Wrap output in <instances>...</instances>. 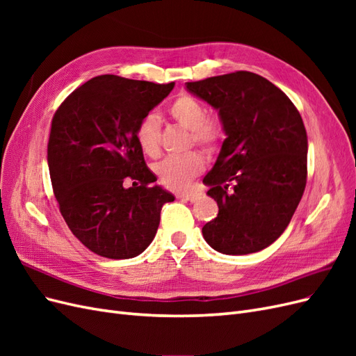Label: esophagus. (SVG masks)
Returning a JSON list of instances; mask_svg holds the SVG:
<instances>
[{"label":"esophagus","mask_w":356,"mask_h":356,"mask_svg":"<svg viewBox=\"0 0 356 356\" xmlns=\"http://www.w3.org/2000/svg\"><path fill=\"white\" fill-rule=\"evenodd\" d=\"M177 197L182 199V200H188V202H196L200 197V193L182 191V193H177Z\"/></svg>","instance_id":"esophagus-1"}]
</instances>
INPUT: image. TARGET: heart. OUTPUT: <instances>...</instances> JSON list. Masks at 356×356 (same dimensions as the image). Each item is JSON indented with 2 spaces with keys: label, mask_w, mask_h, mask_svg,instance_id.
Masks as SVG:
<instances>
[{
  "label": "heart",
  "mask_w": 356,
  "mask_h": 356,
  "mask_svg": "<svg viewBox=\"0 0 356 356\" xmlns=\"http://www.w3.org/2000/svg\"><path fill=\"white\" fill-rule=\"evenodd\" d=\"M168 113L177 124L190 131V144L202 147L208 154L217 153L221 148L225 131L218 115L207 114V106L190 93H181L170 102ZM136 143L148 157L160 154L161 127L160 118L149 111L143 115L135 131ZM204 169V157L199 152H190L182 156H172L156 165L154 172L161 184L170 190L186 188L191 179L200 175Z\"/></svg>",
  "instance_id": "obj_1"
}]
</instances>
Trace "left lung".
<instances>
[{"instance_id": "obj_1", "label": "left lung", "mask_w": 356, "mask_h": 356, "mask_svg": "<svg viewBox=\"0 0 356 356\" xmlns=\"http://www.w3.org/2000/svg\"><path fill=\"white\" fill-rule=\"evenodd\" d=\"M220 111L227 138L203 178L218 215L202 233L215 251H261L284 233L305 193L307 135L296 105L273 83L236 71L186 83Z\"/></svg>"}]
</instances>
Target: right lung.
Wrapping results in <instances>:
<instances>
[{"label":"right lung","mask_w":356,"mask_h":356,"mask_svg":"<svg viewBox=\"0 0 356 356\" xmlns=\"http://www.w3.org/2000/svg\"><path fill=\"white\" fill-rule=\"evenodd\" d=\"M99 75L68 95L51 120L47 161L53 193L72 234L95 254L136 257L153 242L163 204L174 196L159 186L135 131L174 89ZM133 181L126 189L124 182Z\"/></svg>","instance_id":"obj_1"}]
</instances>
